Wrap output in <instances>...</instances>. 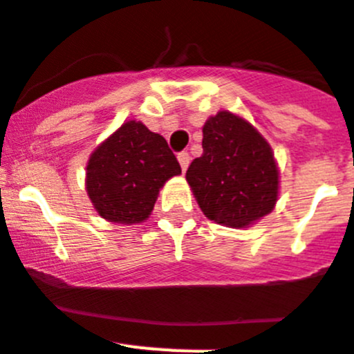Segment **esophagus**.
Listing matches in <instances>:
<instances>
[{
	"mask_svg": "<svg viewBox=\"0 0 354 354\" xmlns=\"http://www.w3.org/2000/svg\"><path fill=\"white\" fill-rule=\"evenodd\" d=\"M178 162H180L181 169H183V171H187V167H189V162H190L189 153H187V151H180V153H178Z\"/></svg>",
	"mask_w": 354,
	"mask_h": 354,
	"instance_id": "34e87169",
	"label": "esophagus"
}]
</instances>
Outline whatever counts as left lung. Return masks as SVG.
<instances>
[{"instance_id": "obj_1", "label": "left lung", "mask_w": 354, "mask_h": 354, "mask_svg": "<svg viewBox=\"0 0 354 354\" xmlns=\"http://www.w3.org/2000/svg\"><path fill=\"white\" fill-rule=\"evenodd\" d=\"M199 208L217 224L244 228L278 199V167L270 146L244 119L219 112L203 126V155L187 169Z\"/></svg>"}]
</instances>
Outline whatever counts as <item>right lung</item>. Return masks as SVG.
Returning <instances> with one entry per match:
<instances>
[{"mask_svg":"<svg viewBox=\"0 0 354 354\" xmlns=\"http://www.w3.org/2000/svg\"><path fill=\"white\" fill-rule=\"evenodd\" d=\"M181 173L167 140L137 121H128L91 155L87 192L110 223L135 224L149 217L160 187Z\"/></svg>","mask_w":354,"mask_h":354,"instance_id":"add662e5","label":"right lung"}]
</instances>
